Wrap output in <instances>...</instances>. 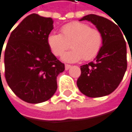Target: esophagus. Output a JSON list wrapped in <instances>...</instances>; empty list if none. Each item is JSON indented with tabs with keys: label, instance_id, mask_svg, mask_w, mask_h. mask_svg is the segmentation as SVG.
Wrapping results in <instances>:
<instances>
[{
	"label": "esophagus",
	"instance_id": "34e87169",
	"mask_svg": "<svg viewBox=\"0 0 132 132\" xmlns=\"http://www.w3.org/2000/svg\"><path fill=\"white\" fill-rule=\"evenodd\" d=\"M70 67H71V65H69V64H65V70H68Z\"/></svg>",
	"mask_w": 132,
	"mask_h": 132
}]
</instances>
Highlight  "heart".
I'll return each mask as SVG.
<instances>
[{
	"mask_svg": "<svg viewBox=\"0 0 132 132\" xmlns=\"http://www.w3.org/2000/svg\"><path fill=\"white\" fill-rule=\"evenodd\" d=\"M48 45L55 56L62 55L71 46L72 49L62 55V60L75 62L89 61L100 52L103 44V35L96 28L81 22H72L61 29V34L52 33L48 35Z\"/></svg>",
	"mask_w": 132,
	"mask_h": 132,
	"instance_id": "heart-1",
	"label": "heart"
}]
</instances>
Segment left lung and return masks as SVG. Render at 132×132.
Listing matches in <instances>:
<instances>
[{"instance_id": "8db88e82", "label": "left lung", "mask_w": 132, "mask_h": 132, "mask_svg": "<svg viewBox=\"0 0 132 132\" xmlns=\"http://www.w3.org/2000/svg\"><path fill=\"white\" fill-rule=\"evenodd\" d=\"M83 20L90 21L102 32L103 44L94 62L80 67L77 87L88 97L108 95L119 86L127 70V45L124 33L114 22L99 15L90 14L80 21Z\"/></svg>"}]
</instances>
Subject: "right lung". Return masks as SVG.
<instances>
[{
  "label": "right lung",
  "mask_w": 132,
  "mask_h": 132,
  "mask_svg": "<svg viewBox=\"0 0 132 132\" xmlns=\"http://www.w3.org/2000/svg\"><path fill=\"white\" fill-rule=\"evenodd\" d=\"M52 29L51 18L31 14L13 30L7 43L3 56L5 79L12 92L26 102L51 98L57 90V76L65 70L48 45Z\"/></svg>",
  "instance_id": "1"
}]
</instances>
